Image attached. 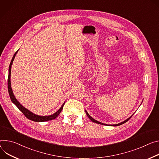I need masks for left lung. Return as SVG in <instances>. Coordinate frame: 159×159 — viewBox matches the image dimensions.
Segmentation results:
<instances>
[{
	"mask_svg": "<svg viewBox=\"0 0 159 159\" xmlns=\"http://www.w3.org/2000/svg\"><path fill=\"white\" fill-rule=\"evenodd\" d=\"M85 113H86V115H88V117L90 119V120H91V121H93V122H95V123H97V124H102V125H106V124H103V123H102V122H98V121H97V120H94L93 118H92L90 115H89V114L85 111ZM132 117V116H131ZM131 117H129V119H127V120H125V121H124V122H121V123H120V124H114V125H113V126H117V125H122V124H124V123H125L126 122H127L131 118Z\"/></svg>",
	"mask_w": 159,
	"mask_h": 159,
	"instance_id": "8db88e82",
	"label": "left lung"
}]
</instances>
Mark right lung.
Listing matches in <instances>:
<instances>
[{"mask_svg": "<svg viewBox=\"0 0 159 159\" xmlns=\"http://www.w3.org/2000/svg\"><path fill=\"white\" fill-rule=\"evenodd\" d=\"M18 51V50L15 53H14V54L12 57V60L11 61L9 67V75H8V79H7V85H8V91H9V96H10V98L12 101V102L18 108V109L23 113V115L27 119H28L29 120H31L32 121H34V122H45V121H48V120L55 119L57 116H58L59 114L60 113V112L63 110V106H64L65 103H63V105L58 110V111H57L55 113H54L51 115H49V116H40V115H35V114L33 113L32 112H31L30 111H29L28 110H27L26 108H25L24 107H23L18 102L17 99L15 98V97H14V96L13 94V93H12V89H11V79H10V78H11V65L12 64L13 60L14 59V57H15V56H16Z\"/></svg>", "mask_w": 159, "mask_h": 159, "instance_id": "1", "label": "right lung"}]
</instances>
